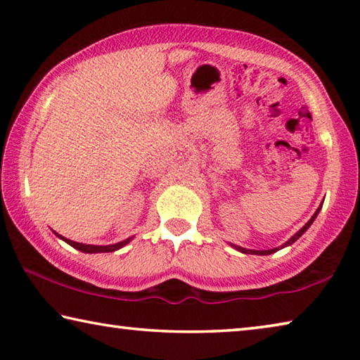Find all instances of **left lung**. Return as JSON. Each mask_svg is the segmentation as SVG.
Returning a JSON list of instances; mask_svg holds the SVG:
<instances>
[{
  "label": "left lung",
  "instance_id": "obj_1",
  "mask_svg": "<svg viewBox=\"0 0 360 360\" xmlns=\"http://www.w3.org/2000/svg\"><path fill=\"white\" fill-rule=\"evenodd\" d=\"M321 208H322V206H319V208L318 210H316V212H314V214H313V217L311 219H309V221L307 222V224H304L303 225V227L300 229V230H298L297 231V233L294 235V236H292V238L289 240V241H285L284 243V245L281 246V248H275V249H268V251H255V249H246V248H241V246H236V245H231V246H233L235 249H236V251H240V252H243V254H255V255H268V254H273V252H276V251H279V249H283V248H285V246H290L292 245V243H295L298 238H300V236L304 233V231H307L308 230V227H309V225H311L313 222H314V219L316 217H318V214H319V211H321Z\"/></svg>",
  "mask_w": 360,
  "mask_h": 360
}]
</instances>
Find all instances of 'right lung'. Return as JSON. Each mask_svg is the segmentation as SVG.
I'll return each instance as SVG.
<instances>
[{
    "instance_id": "obj_1",
    "label": "right lung",
    "mask_w": 360,
    "mask_h": 360,
    "mask_svg": "<svg viewBox=\"0 0 360 360\" xmlns=\"http://www.w3.org/2000/svg\"><path fill=\"white\" fill-rule=\"evenodd\" d=\"M53 233H56V235L58 236V238H62L63 241L68 243L70 246H72L75 249H79V251H82V252H87V254H96V252H114V251H117V249L124 248L125 245H129V243L133 240V238H127V240H124V241H119V243H115V245H109V246H94V245H82V243L71 241V240H68V238H65V236L58 235L57 231H53Z\"/></svg>"
}]
</instances>
